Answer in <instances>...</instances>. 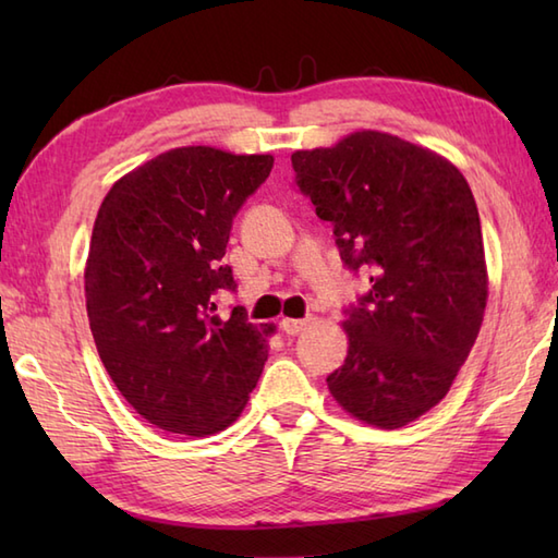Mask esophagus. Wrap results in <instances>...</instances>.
Returning <instances> with one entry per match:
<instances>
[{"instance_id":"esophagus-1","label":"esophagus","mask_w":558,"mask_h":558,"mask_svg":"<svg viewBox=\"0 0 558 558\" xmlns=\"http://www.w3.org/2000/svg\"><path fill=\"white\" fill-rule=\"evenodd\" d=\"M310 326V322H306V318H282L280 322V328L286 330L288 336H298V333H302V330Z\"/></svg>"}]
</instances>
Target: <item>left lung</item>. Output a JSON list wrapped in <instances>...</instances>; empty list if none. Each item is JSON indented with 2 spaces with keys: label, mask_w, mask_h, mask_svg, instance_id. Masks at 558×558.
<instances>
[{
  "label": "left lung",
  "mask_w": 558,
  "mask_h": 558,
  "mask_svg": "<svg viewBox=\"0 0 558 558\" xmlns=\"http://www.w3.org/2000/svg\"><path fill=\"white\" fill-rule=\"evenodd\" d=\"M292 168L340 258L372 282L342 322L350 348L330 396L398 429L446 398L480 333L489 276L475 196L444 156L372 129L294 150Z\"/></svg>",
  "instance_id": "obj_1"
}]
</instances>
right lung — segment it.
<instances>
[{
    "instance_id": "right-lung-1",
    "label": "right lung",
    "mask_w": 558,
    "mask_h": 558,
    "mask_svg": "<svg viewBox=\"0 0 558 558\" xmlns=\"http://www.w3.org/2000/svg\"><path fill=\"white\" fill-rule=\"evenodd\" d=\"M272 156L210 146L160 153L102 198L83 286L90 333L124 400L158 429L208 436L240 417L268 360L270 324L228 322L213 294L232 218L266 182Z\"/></svg>"
}]
</instances>
